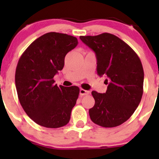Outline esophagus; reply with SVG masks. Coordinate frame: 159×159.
<instances>
[{"label": "esophagus", "mask_w": 159, "mask_h": 159, "mask_svg": "<svg viewBox=\"0 0 159 159\" xmlns=\"http://www.w3.org/2000/svg\"><path fill=\"white\" fill-rule=\"evenodd\" d=\"M90 94V91L88 90H85L84 89H80V95L81 96H86V95H88Z\"/></svg>", "instance_id": "obj_1"}]
</instances>
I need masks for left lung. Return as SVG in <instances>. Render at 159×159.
<instances>
[{"instance_id": "8db88e82", "label": "left lung", "mask_w": 159, "mask_h": 159, "mask_svg": "<svg viewBox=\"0 0 159 159\" xmlns=\"http://www.w3.org/2000/svg\"><path fill=\"white\" fill-rule=\"evenodd\" d=\"M80 39L95 52L97 74L107 77L108 84L105 93L92 91L95 105L89 110L90 119L100 126H118L130 118L141 100L144 73L140 58L125 42L108 33Z\"/></svg>"}]
</instances>
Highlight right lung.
Here are the masks:
<instances>
[{"mask_svg":"<svg viewBox=\"0 0 159 159\" xmlns=\"http://www.w3.org/2000/svg\"><path fill=\"white\" fill-rule=\"evenodd\" d=\"M76 37L56 32L36 39L19 58L16 87L20 104L38 125L56 129L69 122L80 89L54 84V76L64 66L66 54L78 45Z\"/></svg>","mask_w":159,"mask_h":159,"instance_id":"obj_1","label":"right lung"}]
</instances>
